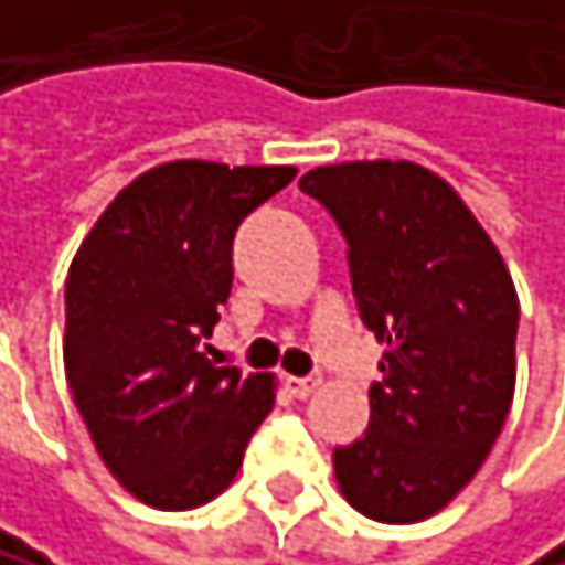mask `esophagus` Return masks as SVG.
<instances>
[{"instance_id": "esophagus-1", "label": "esophagus", "mask_w": 565, "mask_h": 565, "mask_svg": "<svg viewBox=\"0 0 565 565\" xmlns=\"http://www.w3.org/2000/svg\"><path fill=\"white\" fill-rule=\"evenodd\" d=\"M286 393L289 396H300V401H307V396H313L320 390V376H310V380H300V376H286Z\"/></svg>"}]
</instances>
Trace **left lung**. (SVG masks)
I'll list each match as a JSON object with an SVG mask.
<instances>
[{
  "label": "left lung",
  "instance_id": "left-lung-1",
  "mask_svg": "<svg viewBox=\"0 0 565 565\" xmlns=\"http://www.w3.org/2000/svg\"><path fill=\"white\" fill-rule=\"evenodd\" d=\"M349 241L365 328L386 344L369 428L334 448L355 511L411 524L477 477L514 401L518 289L466 200L404 158L320 164L300 179Z\"/></svg>",
  "mask_w": 565,
  "mask_h": 565
}]
</instances>
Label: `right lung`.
Instances as JSON below:
<instances>
[{"instance_id": "add662e5", "label": "right lung", "mask_w": 565, "mask_h": 565, "mask_svg": "<svg viewBox=\"0 0 565 565\" xmlns=\"http://www.w3.org/2000/svg\"><path fill=\"white\" fill-rule=\"evenodd\" d=\"M292 164L179 158L117 192L64 282V376L106 469L140 504L189 511L224 493L276 404V376L196 344L231 297L241 221Z\"/></svg>"}]
</instances>
